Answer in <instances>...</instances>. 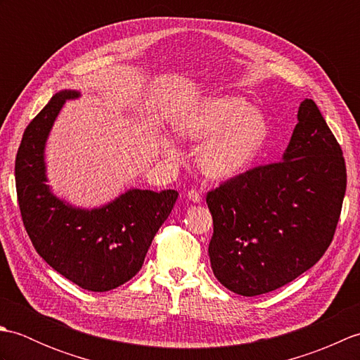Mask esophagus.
<instances>
[{"mask_svg":"<svg viewBox=\"0 0 360 360\" xmlns=\"http://www.w3.org/2000/svg\"><path fill=\"white\" fill-rule=\"evenodd\" d=\"M186 196H187V200L192 201V202H200L201 201V193L198 192V190H195V188L188 190Z\"/></svg>","mask_w":360,"mask_h":360,"instance_id":"34e87169","label":"esophagus"}]
</instances>
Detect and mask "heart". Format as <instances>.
I'll use <instances>...</instances> for the list:
<instances>
[{
  "mask_svg": "<svg viewBox=\"0 0 360 360\" xmlns=\"http://www.w3.org/2000/svg\"><path fill=\"white\" fill-rule=\"evenodd\" d=\"M178 133L190 141L204 142L198 155L202 172L213 178H231L249 167L269 133L267 120L238 96L202 101L179 120ZM164 150L173 155L170 142Z\"/></svg>",
  "mask_w": 360,
  "mask_h": 360,
  "instance_id": "heart-1",
  "label": "heart"
}]
</instances>
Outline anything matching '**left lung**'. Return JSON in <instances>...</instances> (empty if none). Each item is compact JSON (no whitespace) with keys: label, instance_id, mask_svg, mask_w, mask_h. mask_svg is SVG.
<instances>
[{"label":"left lung","instance_id":"8db88e82","mask_svg":"<svg viewBox=\"0 0 360 360\" xmlns=\"http://www.w3.org/2000/svg\"><path fill=\"white\" fill-rule=\"evenodd\" d=\"M280 162L255 167L207 193L212 271L232 292L254 297L295 280L333 241L347 190L340 145L311 98Z\"/></svg>","mask_w":360,"mask_h":360}]
</instances>
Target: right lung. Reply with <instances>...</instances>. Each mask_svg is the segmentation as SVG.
Returning a JSON list of instances; mask_svg holds the SVG:
<instances>
[{
    "label": "right lung",
    "mask_w": 360,
    "mask_h": 360,
    "mask_svg": "<svg viewBox=\"0 0 360 360\" xmlns=\"http://www.w3.org/2000/svg\"><path fill=\"white\" fill-rule=\"evenodd\" d=\"M79 97L75 89L60 91L27 125L15 159V184L22 224L38 255L77 286L105 292L141 271L178 192L129 188L94 209L53 195L46 176V141L65 102Z\"/></svg>",
    "instance_id": "right-lung-1"
}]
</instances>
